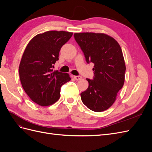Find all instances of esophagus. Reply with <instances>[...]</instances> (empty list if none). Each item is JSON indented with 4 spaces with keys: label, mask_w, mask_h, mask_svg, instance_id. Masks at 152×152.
<instances>
[{
    "label": "esophagus",
    "mask_w": 152,
    "mask_h": 152,
    "mask_svg": "<svg viewBox=\"0 0 152 152\" xmlns=\"http://www.w3.org/2000/svg\"><path fill=\"white\" fill-rule=\"evenodd\" d=\"M74 79L76 80H82V77L81 76H74Z\"/></svg>",
    "instance_id": "obj_1"
}]
</instances>
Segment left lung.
<instances>
[{"instance_id":"obj_1","label":"left lung","mask_w":152,"mask_h":152,"mask_svg":"<svg viewBox=\"0 0 152 152\" xmlns=\"http://www.w3.org/2000/svg\"><path fill=\"white\" fill-rule=\"evenodd\" d=\"M74 37L87 63L94 64L93 80L87 79L89 87L80 94L82 102L90 110L101 112L115 102L125 80L126 65L117 41L103 33H75Z\"/></svg>"}]
</instances>
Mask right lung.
Returning <instances> with one entry per match:
<instances>
[{
  "mask_svg": "<svg viewBox=\"0 0 152 152\" xmlns=\"http://www.w3.org/2000/svg\"><path fill=\"white\" fill-rule=\"evenodd\" d=\"M73 35L65 31H48L32 38L23 54L19 74L23 88L34 102L51 105L60 98L62 85L71 80L68 73L53 71L61 47Z\"/></svg>",
  "mask_w": 152,
  "mask_h": 152,
  "instance_id": "right-lung-1",
  "label": "right lung"
}]
</instances>
